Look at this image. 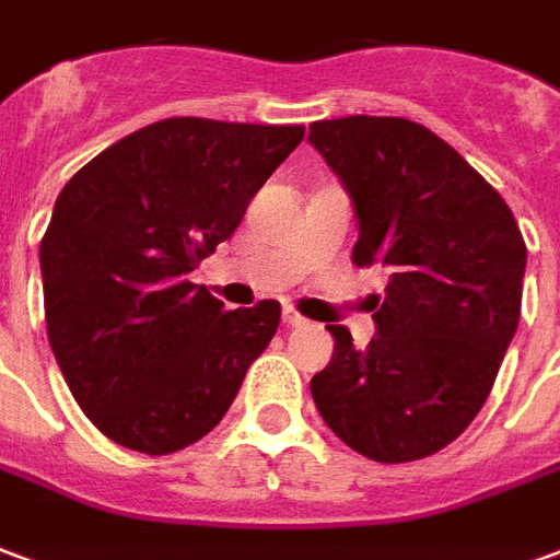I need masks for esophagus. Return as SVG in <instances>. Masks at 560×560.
<instances>
[{
  "label": "esophagus",
  "instance_id": "34e87169",
  "mask_svg": "<svg viewBox=\"0 0 560 560\" xmlns=\"http://www.w3.org/2000/svg\"><path fill=\"white\" fill-rule=\"evenodd\" d=\"M281 320H284V326H291V329L305 326V317H302L300 312H293V308H284V312H281Z\"/></svg>",
  "mask_w": 560,
  "mask_h": 560
}]
</instances>
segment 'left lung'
<instances>
[{"label":"left lung","instance_id":"obj_1","mask_svg":"<svg viewBox=\"0 0 560 560\" xmlns=\"http://www.w3.org/2000/svg\"><path fill=\"white\" fill-rule=\"evenodd\" d=\"M308 130L353 201V264L388 276L364 350L347 326H326L335 353L312 376L314 404L364 457H430L478 416L520 326L523 234L504 198L421 124L350 115Z\"/></svg>","mask_w":560,"mask_h":560}]
</instances>
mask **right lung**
Here are the masks:
<instances>
[{
  "instance_id": "obj_1",
  "label": "right lung",
  "mask_w": 560,
  "mask_h": 560,
  "mask_svg": "<svg viewBox=\"0 0 560 560\" xmlns=\"http://www.w3.org/2000/svg\"><path fill=\"white\" fill-rule=\"evenodd\" d=\"M305 127L168 118L70 177L40 240L52 355L124 448L172 454L217 428L279 329V302L225 312L189 272L225 243Z\"/></svg>"
}]
</instances>
